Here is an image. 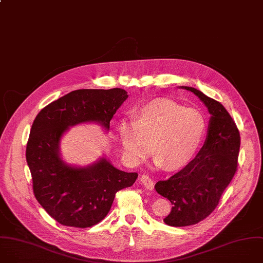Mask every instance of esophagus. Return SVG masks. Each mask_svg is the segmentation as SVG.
Masks as SVG:
<instances>
[{"mask_svg":"<svg viewBox=\"0 0 263 263\" xmlns=\"http://www.w3.org/2000/svg\"><path fill=\"white\" fill-rule=\"evenodd\" d=\"M140 182L144 188L148 190L154 189V181L148 176H146V174H143V176L140 178Z\"/></svg>","mask_w":263,"mask_h":263,"instance_id":"34e87169","label":"esophagus"}]
</instances>
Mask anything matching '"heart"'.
Returning <instances> with one entry per match:
<instances>
[{
    "label": "heart",
    "instance_id": "heart-1",
    "mask_svg": "<svg viewBox=\"0 0 263 263\" xmlns=\"http://www.w3.org/2000/svg\"><path fill=\"white\" fill-rule=\"evenodd\" d=\"M206 132L203 115L167 99H156L135 111V122L119 126L125 159L142 163L153 152L157 166L178 170L188 165L198 152Z\"/></svg>",
    "mask_w": 263,
    "mask_h": 263
}]
</instances>
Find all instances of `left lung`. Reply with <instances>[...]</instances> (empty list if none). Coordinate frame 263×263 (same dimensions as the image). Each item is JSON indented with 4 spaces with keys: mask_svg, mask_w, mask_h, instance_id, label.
Segmentation results:
<instances>
[{
    "mask_svg": "<svg viewBox=\"0 0 263 263\" xmlns=\"http://www.w3.org/2000/svg\"><path fill=\"white\" fill-rule=\"evenodd\" d=\"M192 92L211 115L203 146L196 157L178 173L155 185L172 209L163 220L174 227L190 226L205 219L233 179L239 153L240 137L232 118L218 101L191 86H179Z\"/></svg>",
    "mask_w": 263,
    "mask_h": 263,
    "instance_id": "obj_1",
    "label": "left lung"
}]
</instances>
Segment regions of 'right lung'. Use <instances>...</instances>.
Instances as JSON below:
<instances>
[{
    "label": "right lung",
    "instance_id": "1",
    "mask_svg": "<svg viewBox=\"0 0 263 263\" xmlns=\"http://www.w3.org/2000/svg\"><path fill=\"white\" fill-rule=\"evenodd\" d=\"M128 93L84 89L70 92L45 106L31 128L26 149L33 191L46 213L65 226L86 228L102 221L116 193L131 187L138 174L116 168L105 156L86 166L66 163L61 140L73 126L95 123L105 132Z\"/></svg>",
    "mask_w": 263,
    "mask_h": 263
}]
</instances>
